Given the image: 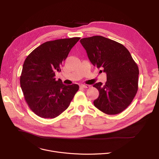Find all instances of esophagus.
Here are the masks:
<instances>
[{"label":"esophagus","mask_w":159,"mask_h":159,"mask_svg":"<svg viewBox=\"0 0 159 159\" xmlns=\"http://www.w3.org/2000/svg\"><path fill=\"white\" fill-rule=\"evenodd\" d=\"M80 87H82V88H88V87H90V85H87V84H82L80 85Z\"/></svg>","instance_id":"esophagus-1"}]
</instances>
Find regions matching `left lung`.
Returning a JSON list of instances; mask_svg holds the SVG:
<instances>
[{"instance_id": "left-lung-1", "label": "left lung", "mask_w": 159, "mask_h": 159, "mask_svg": "<svg viewBox=\"0 0 159 159\" xmlns=\"http://www.w3.org/2000/svg\"><path fill=\"white\" fill-rule=\"evenodd\" d=\"M90 61L106 74L105 85L94 84L99 95L94 106L107 115H117L132 102L138 90L139 70L123 44L101 36L82 38Z\"/></svg>"}]
</instances>
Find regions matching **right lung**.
I'll list each match as a JSON object with an SVG mask.
<instances>
[{"label":"right lung","instance_id":"right-lung-1","mask_svg":"<svg viewBox=\"0 0 159 159\" xmlns=\"http://www.w3.org/2000/svg\"><path fill=\"white\" fill-rule=\"evenodd\" d=\"M80 38L50 41L41 44L26 58L20 85L30 108L38 116L55 118L69 106L79 86L57 80L62 64Z\"/></svg>","mask_w":159,"mask_h":159}]
</instances>
